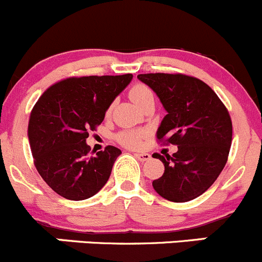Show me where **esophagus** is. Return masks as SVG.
Masks as SVG:
<instances>
[{
  "instance_id": "1",
  "label": "esophagus",
  "mask_w": 262,
  "mask_h": 262,
  "mask_svg": "<svg viewBox=\"0 0 262 262\" xmlns=\"http://www.w3.org/2000/svg\"><path fill=\"white\" fill-rule=\"evenodd\" d=\"M134 156L139 160V161L144 162V161H148L151 159V155L149 154H144V152H138V154H134Z\"/></svg>"
}]
</instances>
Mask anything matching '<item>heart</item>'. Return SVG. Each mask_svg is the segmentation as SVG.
<instances>
[{"mask_svg": "<svg viewBox=\"0 0 262 262\" xmlns=\"http://www.w3.org/2000/svg\"><path fill=\"white\" fill-rule=\"evenodd\" d=\"M129 97L139 107L147 98L152 97V92L146 85L137 84L129 91ZM144 136H146V132L133 130V129H130V130L120 132L118 134V137H116V139L119 141V143L128 147V148H137V147L141 146L142 139H143Z\"/></svg>", "mask_w": 262, "mask_h": 262, "instance_id": "heart-1", "label": "heart"}]
</instances>
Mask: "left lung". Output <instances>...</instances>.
Returning a JSON list of instances; mask_svg holds the SVG:
<instances>
[{
    "label": "left lung",
    "instance_id": "8db88e82",
    "mask_svg": "<svg viewBox=\"0 0 262 262\" xmlns=\"http://www.w3.org/2000/svg\"><path fill=\"white\" fill-rule=\"evenodd\" d=\"M161 101L166 115L157 139L177 144L161 160L165 171L152 187L165 200L187 202L206 192L227 164L232 144V120L224 103L202 80L183 74H139Z\"/></svg>",
    "mask_w": 262,
    "mask_h": 262
}]
</instances>
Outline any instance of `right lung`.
I'll return each mask as SVG.
<instances>
[{"mask_svg": "<svg viewBox=\"0 0 262 262\" xmlns=\"http://www.w3.org/2000/svg\"><path fill=\"white\" fill-rule=\"evenodd\" d=\"M132 79V74L63 79L51 85L33 107L28 138L34 165L63 199L87 200L107 183L121 151L107 146L90 156L85 141Z\"/></svg>", "mask_w": 262, "mask_h": 262, "instance_id": "obj_1", "label": "right lung"}]
</instances>
